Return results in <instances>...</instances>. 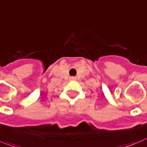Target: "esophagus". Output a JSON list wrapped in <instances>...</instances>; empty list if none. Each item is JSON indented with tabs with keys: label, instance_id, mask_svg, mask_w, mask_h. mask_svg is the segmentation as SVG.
Here are the masks:
<instances>
[{
	"label": "esophagus",
	"instance_id": "obj_1",
	"mask_svg": "<svg viewBox=\"0 0 147 147\" xmlns=\"http://www.w3.org/2000/svg\"><path fill=\"white\" fill-rule=\"evenodd\" d=\"M71 80L75 81V80H76V78H75V77H71Z\"/></svg>",
	"mask_w": 147,
	"mask_h": 147
}]
</instances>
